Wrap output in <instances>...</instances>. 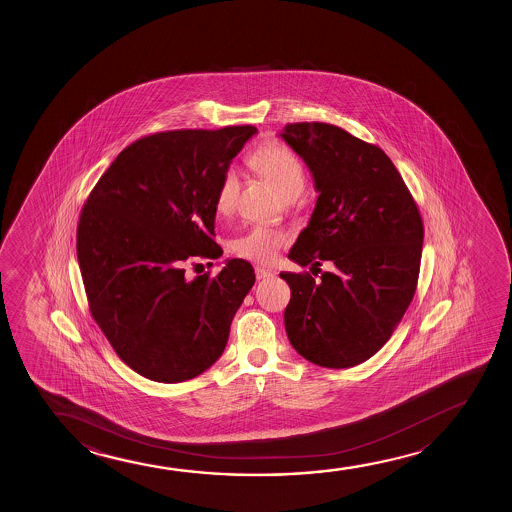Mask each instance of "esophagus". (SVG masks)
I'll return each instance as SVG.
<instances>
[{"label": "esophagus", "mask_w": 512, "mask_h": 512, "mask_svg": "<svg viewBox=\"0 0 512 512\" xmlns=\"http://www.w3.org/2000/svg\"><path fill=\"white\" fill-rule=\"evenodd\" d=\"M255 276H257V280H266V278H271L273 273L264 267H255Z\"/></svg>", "instance_id": "1"}]
</instances>
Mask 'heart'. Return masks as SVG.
Returning a JSON list of instances; mask_svg holds the SVG:
<instances>
[{"label": "heart", "mask_w": 512, "mask_h": 512, "mask_svg": "<svg viewBox=\"0 0 512 512\" xmlns=\"http://www.w3.org/2000/svg\"><path fill=\"white\" fill-rule=\"evenodd\" d=\"M250 164L266 176L278 189L283 199H297L306 190V171L299 157L281 145H266L259 148L250 157ZM239 192V171L236 168L225 169L217 190V210L222 215L232 211ZM287 245V236L283 232L267 229L262 225L252 227L234 241V250L239 257L267 264L276 259L281 246Z\"/></svg>", "instance_id": "1"}]
</instances>
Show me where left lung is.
Here are the masks:
<instances>
[{
  "instance_id": "left-lung-1",
  "label": "left lung",
  "mask_w": 512,
  "mask_h": 512,
  "mask_svg": "<svg viewBox=\"0 0 512 512\" xmlns=\"http://www.w3.org/2000/svg\"><path fill=\"white\" fill-rule=\"evenodd\" d=\"M306 162L320 196L288 259L334 271L281 273L290 287L285 329L313 364H362L392 336L413 301L423 222L390 157L341 127L287 124L280 133Z\"/></svg>"
}]
</instances>
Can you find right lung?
<instances>
[{
	"label": "right lung",
	"instance_id": "right-lung-1",
	"mask_svg": "<svg viewBox=\"0 0 512 512\" xmlns=\"http://www.w3.org/2000/svg\"><path fill=\"white\" fill-rule=\"evenodd\" d=\"M257 127L180 129L124 148L78 220L77 257L91 315L134 372L159 383L196 378L217 362L232 318L255 283L231 259L187 280L192 259H218L213 241L225 169Z\"/></svg>",
	"mask_w": 512,
	"mask_h": 512
}]
</instances>
